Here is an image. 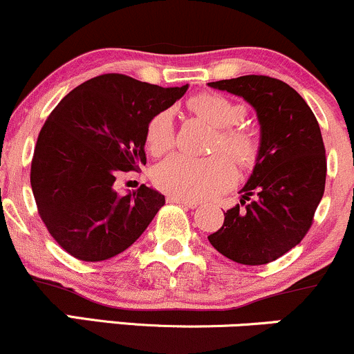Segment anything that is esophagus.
Masks as SVG:
<instances>
[{"label": "esophagus", "mask_w": 354, "mask_h": 354, "mask_svg": "<svg viewBox=\"0 0 354 354\" xmlns=\"http://www.w3.org/2000/svg\"><path fill=\"white\" fill-rule=\"evenodd\" d=\"M167 202H170V204H180V205H184V207H187V209H196L198 205L197 202L185 201V198H180V197H176V196L167 197Z\"/></svg>", "instance_id": "34e87169"}]
</instances>
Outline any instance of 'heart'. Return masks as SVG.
I'll return each instance as SVG.
<instances>
[{
	"mask_svg": "<svg viewBox=\"0 0 354 354\" xmlns=\"http://www.w3.org/2000/svg\"><path fill=\"white\" fill-rule=\"evenodd\" d=\"M187 106L194 115L217 129L212 152L225 151L242 169L256 162L259 140L252 130L239 125L245 117L242 103L221 93H201L190 98ZM172 145L174 113L172 110H160L147 122L145 147L158 157L169 152ZM228 158L221 154L209 158L172 156L153 169V184L162 192L185 201L216 197L236 182V167Z\"/></svg>",
	"mask_w": 354,
	"mask_h": 354,
	"instance_id": "obj_1",
	"label": "heart"
}]
</instances>
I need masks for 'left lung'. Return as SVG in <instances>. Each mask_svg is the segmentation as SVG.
Listing matches in <instances>:
<instances>
[{"instance_id": "8db88e82", "label": "left lung", "mask_w": 354, "mask_h": 354, "mask_svg": "<svg viewBox=\"0 0 354 354\" xmlns=\"http://www.w3.org/2000/svg\"><path fill=\"white\" fill-rule=\"evenodd\" d=\"M256 109L261 147L241 192V205L224 212L209 242L234 263L263 266L303 241L313 225L326 184V150L319 124L304 98L288 83L264 75L210 82Z\"/></svg>"}]
</instances>
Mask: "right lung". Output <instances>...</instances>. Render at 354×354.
Segmentation results:
<instances>
[{"instance_id": "obj_1", "label": "right lung", "mask_w": 354, "mask_h": 354, "mask_svg": "<svg viewBox=\"0 0 354 354\" xmlns=\"http://www.w3.org/2000/svg\"><path fill=\"white\" fill-rule=\"evenodd\" d=\"M189 85L162 88L105 73L73 88L41 127L31 160V189L48 232L86 263L124 252L149 227L165 197L142 184L120 196L113 184L147 164L149 118L172 106Z\"/></svg>"}]
</instances>
